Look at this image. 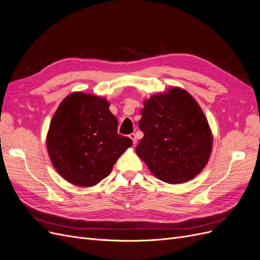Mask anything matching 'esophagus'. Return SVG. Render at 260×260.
I'll list each match as a JSON object with an SVG mask.
<instances>
[{
	"label": "esophagus",
	"instance_id": "esophagus-1",
	"mask_svg": "<svg viewBox=\"0 0 260 260\" xmlns=\"http://www.w3.org/2000/svg\"><path fill=\"white\" fill-rule=\"evenodd\" d=\"M129 138L133 140L134 145H135V144H136V141H137V138H136V134H134V133L129 134Z\"/></svg>",
	"mask_w": 260,
	"mask_h": 260
}]
</instances>
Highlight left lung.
<instances>
[{
    "label": "left lung",
    "mask_w": 260,
    "mask_h": 260,
    "mask_svg": "<svg viewBox=\"0 0 260 260\" xmlns=\"http://www.w3.org/2000/svg\"><path fill=\"white\" fill-rule=\"evenodd\" d=\"M137 155L156 178L186 182L204 169L213 137L202 109L186 90L175 87L144 103Z\"/></svg>",
    "instance_id": "8db88e82"
}]
</instances>
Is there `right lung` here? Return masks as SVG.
I'll list each match as a JSON object with an SVG mask.
<instances>
[{
    "label": "right lung",
    "mask_w": 260,
    "mask_h": 260,
    "mask_svg": "<svg viewBox=\"0 0 260 260\" xmlns=\"http://www.w3.org/2000/svg\"><path fill=\"white\" fill-rule=\"evenodd\" d=\"M118 124L105 98L82 93L66 97L53 116L46 140L56 171L81 187L106 178L133 145L131 138L118 134Z\"/></svg>",
    "instance_id": "1"
}]
</instances>
